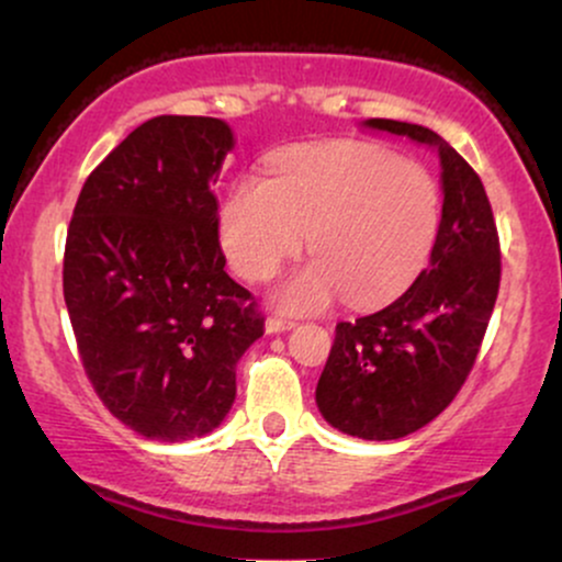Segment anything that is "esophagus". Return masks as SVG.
<instances>
[{
  "label": "esophagus",
  "mask_w": 562,
  "mask_h": 562,
  "mask_svg": "<svg viewBox=\"0 0 562 562\" xmlns=\"http://www.w3.org/2000/svg\"><path fill=\"white\" fill-rule=\"evenodd\" d=\"M290 327H295L293 319H282V317L267 319V333H282V330H290Z\"/></svg>",
  "instance_id": "obj_1"
}]
</instances>
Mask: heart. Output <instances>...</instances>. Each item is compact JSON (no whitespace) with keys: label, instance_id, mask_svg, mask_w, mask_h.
I'll use <instances>...</instances> for the list:
<instances>
[{"label":"heart","instance_id":"1","mask_svg":"<svg viewBox=\"0 0 562 562\" xmlns=\"http://www.w3.org/2000/svg\"><path fill=\"white\" fill-rule=\"evenodd\" d=\"M441 229V187L415 160L359 139L295 145L269 160L267 179L243 177L218 209V240L237 274L269 280L303 248L274 288L290 312L344 299L378 306L420 274Z\"/></svg>","mask_w":562,"mask_h":562}]
</instances>
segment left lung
Returning <instances> with one entry per match:
<instances>
[{
    "instance_id": "left-lung-1",
    "label": "left lung",
    "mask_w": 562,
    "mask_h": 562,
    "mask_svg": "<svg viewBox=\"0 0 562 562\" xmlns=\"http://www.w3.org/2000/svg\"><path fill=\"white\" fill-rule=\"evenodd\" d=\"M364 126L423 142L441 158L443 209L430 263L385 308L335 325L317 383V406L333 428L393 441L441 415L465 385L499 293L502 254L481 177L447 139L406 121Z\"/></svg>"
}]
</instances>
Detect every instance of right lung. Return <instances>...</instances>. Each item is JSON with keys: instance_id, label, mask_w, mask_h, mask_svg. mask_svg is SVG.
Wrapping results in <instances>:
<instances>
[{"instance_id": "obj_1", "label": "right lung", "mask_w": 562, "mask_h": 562, "mask_svg": "<svg viewBox=\"0 0 562 562\" xmlns=\"http://www.w3.org/2000/svg\"><path fill=\"white\" fill-rule=\"evenodd\" d=\"M235 145L205 115L134 128L81 187L63 295L100 402L150 441H190L224 420L235 367L263 335L259 303L224 272L216 184Z\"/></svg>"}]
</instances>
